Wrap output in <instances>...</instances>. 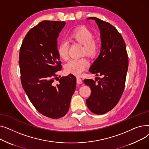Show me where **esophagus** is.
Segmentation results:
<instances>
[{
    "mask_svg": "<svg viewBox=\"0 0 149 149\" xmlns=\"http://www.w3.org/2000/svg\"><path fill=\"white\" fill-rule=\"evenodd\" d=\"M82 83H83L82 80L80 79V77H77V83L79 84H81Z\"/></svg>",
    "mask_w": 149,
    "mask_h": 149,
    "instance_id": "esophagus-1",
    "label": "esophagus"
}]
</instances>
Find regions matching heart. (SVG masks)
Here are the masks:
<instances>
[{
	"instance_id": "1",
	"label": "heart",
	"mask_w": 149,
	"mask_h": 149,
	"mask_svg": "<svg viewBox=\"0 0 149 149\" xmlns=\"http://www.w3.org/2000/svg\"><path fill=\"white\" fill-rule=\"evenodd\" d=\"M70 40L78 42L83 45L81 54H85L89 57H95L99 49L98 42L93 40V34L90 30L85 27L76 29L70 34ZM69 43L67 41L61 42L58 47L57 52L59 57L65 60L68 58ZM89 66L88 60L84 57L72 58L68 61L65 65V71L67 73L75 75H80Z\"/></svg>"
}]
</instances>
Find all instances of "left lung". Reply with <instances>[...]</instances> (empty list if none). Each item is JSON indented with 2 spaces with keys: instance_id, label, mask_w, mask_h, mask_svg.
<instances>
[{
  "instance_id": "obj_1",
  "label": "left lung",
  "mask_w": 149,
  "mask_h": 149,
  "mask_svg": "<svg viewBox=\"0 0 149 149\" xmlns=\"http://www.w3.org/2000/svg\"><path fill=\"white\" fill-rule=\"evenodd\" d=\"M100 31L101 50L98 57L89 68L92 74L100 75L97 83L85 79L90 86L91 96L86 101L89 110L95 114H104L118 103L123 93L128 69V56L124 39L110 23L94 17Z\"/></svg>"
}]
</instances>
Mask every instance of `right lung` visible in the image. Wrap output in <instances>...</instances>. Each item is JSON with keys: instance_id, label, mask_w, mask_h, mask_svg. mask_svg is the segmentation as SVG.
<instances>
[{"instance_id": "obj_1", "label": "right lung", "mask_w": 149, "mask_h": 149, "mask_svg": "<svg viewBox=\"0 0 149 149\" xmlns=\"http://www.w3.org/2000/svg\"><path fill=\"white\" fill-rule=\"evenodd\" d=\"M66 23L44 20L31 29L25 37L19 53L22 87L41 114L57 119L68 112L75 90L76 78L72 74L62 77L59 83L56 73L61 66L57 52V38Z\"/></svg>"}]
</instances>
